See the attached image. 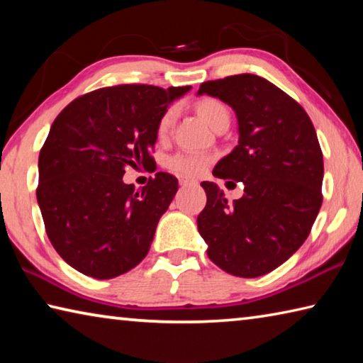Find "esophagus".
I'll return each mask as SVG.
<instances>
[{"label": "esophagus", "mask_w": 363, "mask_h": 363, "mask_svg": "<svg viewBox=\"0 0 363 363\" xmlns=\"http://www.w3.org/2000/svg\"><path fill=\"white\" fill-rule=\"evenodd\" d=\"M179 184L182 187H187V186H195V181L190 179V177H179Z\"/></svg>", "instance_id": "esophagus-1"}]
</instances>
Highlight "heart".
<instances>
[{"instance_id":"obj_1","label":"heart","mask_w":363,"mask_h":363,"mask_svg":"<svg viewBox=\"0 0 363 363\" xmlns=\"http://www.w3.org/2000/svg\"><path fill=\"white\" fill-rule=\"evenodd\" d=\"M195 110L201 118H203L213 130H219L220 126H229L230 123V113L223 102L213 97H205L195 104ZM176 120V108L169 107L164 110L160 116L157 123V138L167 139L171 133V128L174 125ZM211 158L208 155H201V153L194 152H184L177 153V155L169 157L167 160V167L174 171L177 174L184 176H199L203 173L208 164H210Z\"/></svg>"}]
</instances>
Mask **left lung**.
<instances>
[{"mask_svg": "<svg viewBox=\"0 0 363 363\" xmlns=\"http://www.w3.org/2000/svg\"><path fill=\"white\" fill-rule=\"evenodd\" d=\"M199 94L235 110L238 145L213 176L243 182L245 194L229 203L216 184L201 182L206 206L196 225L216 266L237 277H259L296 253L322 206L315 128L293 97L251 73L201 83Z\"/></svg>", "mask_w": 363, "mask_h": 363, "instance_id": "1", "label": "left lung"}]
</instances>
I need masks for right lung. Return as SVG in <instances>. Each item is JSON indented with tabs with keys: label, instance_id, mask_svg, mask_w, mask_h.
I'll return each mask as SVG.
<instances>
[{
	"label": "right lung",
	"instance_id": "obj_1",
	"mask_svg": "<svg viewBox=\"0 0 363 363\" xmlns=\"http://www.w3.org/2000/svg\"><path fill=\"white\" fill-rule=\"evenodd\" d=\"M190 86L118 84L77 97L54 120L38 158L36 199L59 256L78 272L113 279L144 259L177 179L123 182L128 167H150L157 123Z\"/></svg>",
	"mask_w": 363,
	"mask_h": 363
}]
</instances>
